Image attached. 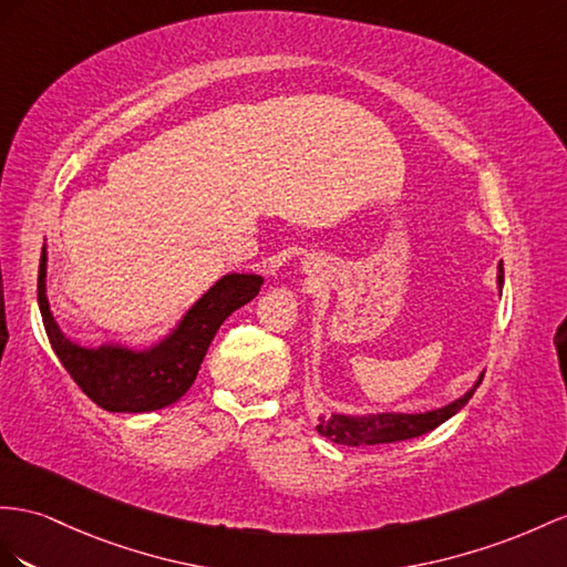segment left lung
Masks as SVG:
<instances>
[{"label": "left lung", "instance_id": "obj_1", "mask_svg": "<svg viewBox=\"0 0 567 567\" xmlns=\"http://www.w3.org/2000/svg\"><path fill=\"white\" fill-rule=\"evenodd\" d=\"M498 287H503V264L498 266ZM482 381H484V373H478L476 383L467 390V393L439 410L416 412V414H402V412L338 414L336 412L330 416H318L316 431L340 445H381V443L416 439V435H424L433 429H439L443 422H447L450 416H455L464 404L470 402L474 390Z\"/></svg>", "mask_w": 567, "mask_h": 567}]
</instances>
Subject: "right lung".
I'll return each mask as SVG.
<instances>
[{
	"mask_svg": "<svg viewBox=\"0 0 567 567\" xmlns=\"http://www.w3.org/2000/svg\"><path fill=\"white\" fill-rule=\"evenodd\" d=\"M48 251L42 246L38 270V307L54 354L71 379L97 408L107 412H155L177 402L194 385L200 361L225 323L258 292L264 278L251 272L223 275L192 309H188L169 336L145 350L122 344L83 347L69 340L56 326L48 301Z\"/></svg>",
	"mask_w": 567,
	"mask_h": 567,
	"instance_id": "1",
	"label": "right lung"
}]
</instances>
